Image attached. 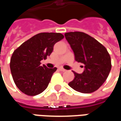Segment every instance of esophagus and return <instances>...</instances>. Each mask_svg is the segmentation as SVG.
Wrapping results in <instances>:
<instances>
[{
    "mask_svg": "<svg viewBox=\"0 0 121 121\" xmlns=\"http://www.w3.org/2000/svg\"><path fill=\"white\" fill-rule=\"evenodd\" d=\"M58 69H59V70H60V71H62V72H65V71H66L65 69H64L62 68V67H59V68H58Z\"/></svg>",
    "mask_w": 121,
    "mask_h": 121,
    "instance_id": "34e87169",
    "label": "esophagus"
}]
</instances>
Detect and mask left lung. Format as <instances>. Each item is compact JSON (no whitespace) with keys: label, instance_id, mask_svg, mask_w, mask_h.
Returning <instances> with one entry per match:
<instances>
[{"label":"left lung","instance_id":"8db88e82","mask_svg":"<svg viewBox=\"0 0 121 121\" xmlns=\"http://www.w3.org/2000/svg\"><path fill=\"white\" fill-rule=\"evenodd\" d=\"M65 37L73 50L75 60L82 63L85 68L82 74L73 72L74 78L69 86L82 93L96 91L106 81L112 69L108 50L98 41L84 32H68L65 34Z\"/></svg>","mask_w":121,"mask_h":121}]
</instances>
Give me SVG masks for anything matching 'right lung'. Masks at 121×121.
Here are the masks:
<instances>
[{
	"label": "right lung",
	"instance_id": "right-lung-1",
	"mask_svg": "<svg viewBox=\"0 0 121 121\" xmlns=\"http://www.w3.org/2000/svg\"><path fill=\"white\" fill-rule=\"evenodd\" d=\"M63 37L60 33H39L13 52L10 60L11 73L15 84L23 93L35 96L47 89L57 68L41 66V61L50 55L54 45Z\"/></svg>",
	"mask_w": 121,
	"mask_h": 121
}]
</instances>
